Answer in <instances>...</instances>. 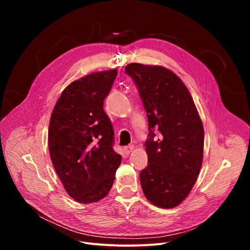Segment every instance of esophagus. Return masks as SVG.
<instances>
[{
  "label": "esophagus",
  "mask_w": 250,
  "mask_h": 250,
  "mask_svg": "<svg viewBox=\"0 0 250 250\" xmlns=\"http://www.w3.org/2000/svg\"><path fill=\"white\" fill-rule=\"evenodd\" d=\"M134 149H135V146H134V145H128V146H126V147L125 148V152H126L127 154L132 153V152L134 151Z\"/></svg>",
  "instance_id": "1"
}]
</instances>
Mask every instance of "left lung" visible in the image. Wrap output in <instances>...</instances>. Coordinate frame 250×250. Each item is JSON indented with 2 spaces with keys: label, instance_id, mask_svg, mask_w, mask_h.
<instances>
[{
  "label": "left lung",
  "instance_id": "8db88e82",
  "mask_svg": "<svg viewBox=\"0 0 250 250\" xmlns=\"http://www.w3.org/2000/svg\"><path fill=\"white\" fill-rule=\"evenodd\" d=\"M125 72L138 87L149 123V164L140 173L143 192L157 207L174 208L189 194L202 167L201 117L188 89L173 72L137 62L128 63Z\"/></svg>",
  "mask_w": 250,
  "mask_h": 250
}]
</instances>
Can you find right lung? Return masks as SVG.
<instances>
[{"label":"right lung","mask_w":250,"mask_h":250,"mask_svg":"<svg viewBox=\"0 0 250 250\" xmlns=\"http://www.w3.org/2000/svg\"><path fill=\"white\" fill-rule=\"evenodd\" d=\"M116 75L113 69L72 82L50 116V159L65 191L78 203L105 198L122 162L113 150L112 125L103 109Z\"/></svg>","instance_id":"obj_1"}]
</instances>
